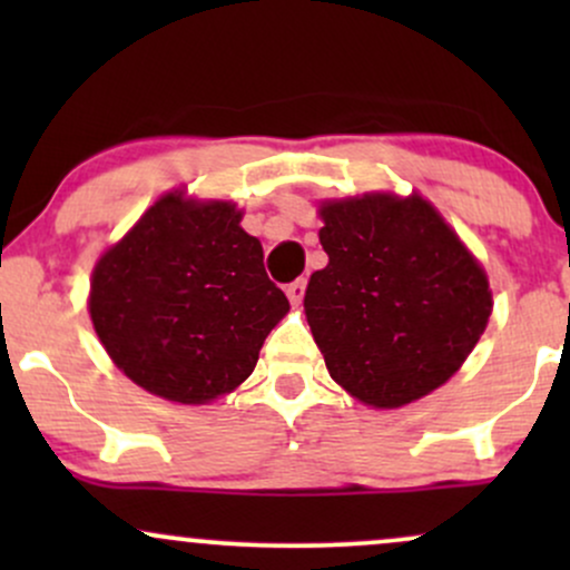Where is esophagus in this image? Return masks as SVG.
I'll list each match as a JSON object with an SVG mask.
<instances>
[{
  "mask_svg": "<svg viewBox=\"0 0 570 570\" xmlns=\"http://www.w3.org/2000/svg\"><path fill=\"white\" fill-rule=\"evenodd\" d=\"M286 294H289V299L294 305L299 303V299H303V294H305V278H297V281H292L289 286H286Z\"/></svg>",
  "mask_w": 570,
  "mask_h": 570,
  "instance_id": "34e87169",
  "label": "esophagus"
}]
</instances>
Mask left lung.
<instances>
[{"mask_svg": "<svg viewBox=\"0 0 570 570\" xmlns=\"http://www.w3.org/2000/svg\"><path fill=\"white\" fill-rule=\"evenodd\" d=\"M330 265L305 313L332 381L372 407H402L461 367L493 311L485 271L417 195L322 206Z\"/></svg>", "mask_w": 570, "mask_h": 570, "instance_id": "left-lung-1", "label": "left lung"}]
</instances>
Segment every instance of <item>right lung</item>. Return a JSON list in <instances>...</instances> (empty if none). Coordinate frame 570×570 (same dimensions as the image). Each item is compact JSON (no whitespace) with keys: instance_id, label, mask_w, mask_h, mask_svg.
<instances>
[{"instance_id":"right-lung-1","label":"right lung","mask_w":570,"mask_h":570,"mask_svg":"<svg viewBox=\"0 0 570 570\" xmlns=\"http://www.w3.org/2000/svg\"><path fill=\"white\" fill-rule=\"evenodd\" d=\"M263 257L233 203L166 195L98 259L96 335L149 394L212 402L252 375L265 337L289 311Z\"/></svg>"}]
</instances>
